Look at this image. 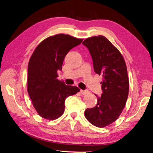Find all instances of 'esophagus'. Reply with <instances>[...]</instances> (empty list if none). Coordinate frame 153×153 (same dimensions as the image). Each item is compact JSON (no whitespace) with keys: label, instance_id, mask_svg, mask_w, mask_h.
I'll return each mask as SVG.
<instances>
[{"label":"esophagus","instance_id":"esophagus-1","mask_svg":"<svg viewBox=\"0 0 153 153\" xmlns=\"http://www.w3.org/2000/svg\"><path fill=\"white\" fill-rule=\"evenodd\" d=\"M80 92H81V94L85 95V94H87L88 93V91H87V90H81Z\"/></svg>","mask_w":153,"mask_h":153}]
</instances>
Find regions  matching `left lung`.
<instances>
[{
    "label": "left lung",
    "instance_id": "8db88e82",
    "mask_svg": "<svg viewBox=\"0 0 153 153\" xmlns=\"http://www.w3.org/2000/svg\"><path fill=\"white\" fill-rule=\"evenodd\" d=\"M83 45L91 55L94 72L103 77V94L100 97L95 94L97 105L86 109L85 116L91 124L102 128L114 122L126 104L129 89L127 66L120 51L103 36L86 39Z\"/></svg>",
    "mask_w": 153,
    "mask_h": 153
}]
</instances>
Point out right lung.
<instances>
[{
    "mask_svg": "<svg viewBox=\"0 0 153 153\" xmlns=\"http://www.w3.org/2000/svg\"><path fill=\"white\" fill-rule=\"evenodd\" d=\"M82 41L69 35H55L43 40L31 56L27 90L35 109L43 118H59L65 111L66 97L79 92L78 87L58 80L57 71L62 70L66 55Z\"/></svg>",
    "mask_w": 153,
    "mask_h": 153,
    "instance_id": "1",
    "label": "right lung"
}]
</instances>
